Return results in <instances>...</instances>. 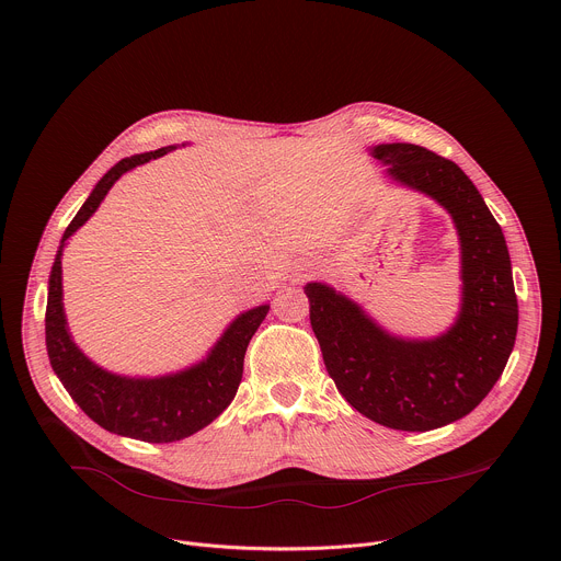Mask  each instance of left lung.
<instances>
[{
  "mask_svg": "<svg viewBox=\"0 0 561 561\" xmlns=\"http://www.w3.org/2000/svg\"><path fill=\"white\" fill-rule=\"evenodd\" d=\"M370 152L392 180L450 213L461 244V310L442 337L402 340L346 295L310 282V327L355 411L394 431L424 433L466 417L504 373L519 319L511 257L500 224L455 162L415 144H379Z\"/></svg>",
  "mask_w": 561,
  "mask_h": 561,
  "instance_id": "8db88e82",
  "label": "left lung"
}]
</instances>
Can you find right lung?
<instances>
[{"instance_id":"obj_1","label":"right lung","mask_w":561,"mask_h":561,"mask_svg":"<svg viewBox=\"0 0 561 561\" xmlns=\"http://www.w3.org/2000/svg\"><path fill=\"white\" fill-rule=\"evenodd\" d=\"M173 148L175 146H164L152 152L126 157L98 182L91 197L79 208L61 237V247L48 279L46 304L48 359L77 407L108 433L150 444H169L191 437L224 413L242 381L249 342L271 308L264 304L239 314L204 362L188 370L152 379L113 375L93 364L70 340L61 304L64 242L79 226L89 221L111 186L126 171L162 157Z\"/></svg>"}]
</instances>
